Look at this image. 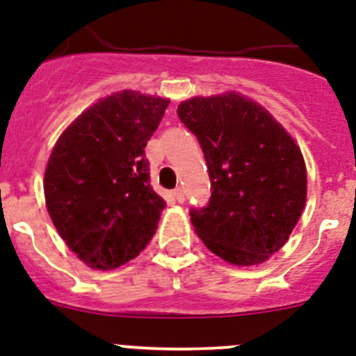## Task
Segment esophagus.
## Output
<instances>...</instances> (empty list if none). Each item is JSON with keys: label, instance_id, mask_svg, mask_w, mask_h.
<instances>
[{"label": "esophagus", "instance_id": "esophagus-1", "mask_svg": "<svg viewBox=\"0 0 356 356\" xmlns=\"http://www.w3.org/2000/svg\"><path fill=\"white\" fill-rule=\"evenodd\" d=\"M173 197H175V201H177V203H183L184 201V190L181 186L179 188H175V190H173Z\"/></svg>", "mask_w": 356, "mask_h": 356}]
</instances>
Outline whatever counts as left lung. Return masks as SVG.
Masks as SVG:
<instances>
[{"label": "left lung", "mask_w": 356, "mask_h": 356, "mask_svg": "<svg viewBox=\"0 0 356 356\" xmlns=\"http://www.w3.org/2000/svg\"><path fill=\"white\" fill-rule=\"evenodd\" d=\"M210 175V201L190 219L203 243L232 265H258L285 245L307 197L302 152L267 109L230 93L179 104Z\"/></svg>", "instance_id": "obj_1"}]
</instances>
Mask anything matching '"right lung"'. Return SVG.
<instances>
[{
    "label": "right lung",
    "instance_id": "1",
    "mask_svg": "<svg viewBox=\"0 0 356 356\" xmlns=\"http://www.w3.org/2000/svg\"><path fill=\"white\" fill-rule=\"evenodd\" d=\"M170 100L120 91L98 100L60 135L45 168V203L67 247L111 270L144 250L164 199L149 184L146 143Z\"/></svg>",
    "mask_w": 356,
    "mask_h": 356
}]
</instances>
